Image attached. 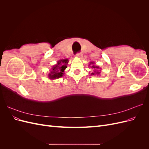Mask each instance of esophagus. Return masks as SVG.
<instances>
[{
  "label": "esophagus",
  "instance_id": "1",
  "mask_svg": "<svg viewBox=\"0 0 149 149\" xmlns=\"http://www.w3.org/2000/svg\"><path fill=\"white\" fill-rule=\"evenodd\" d=\"M76 56L78 57V58H83V54L81 53H78L76 55Z\"/></svg>",
  "mask_w": 149,
  "mask_h": 149
}]
</instances>
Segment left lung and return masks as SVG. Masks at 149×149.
<instances>
[{
	"label": "left lung",
	"mask_w": 149,
	"mask_h": 149,
	"mask_svg": "<svg viewBox=\"0 0 149 149\" xmlns=\"http://www.w3.org/2000/svg\"><path fill=\"white\" fill-rule=\"evenodd\" d=\"M94 62H91V63H90L89 66H90V65H91V68H93V69H94V70H98V69H100V67H99V66H95V65H94ZM94 71V73H91V74L94 75V74H97V75H99V74H100V72H97V71Z\"/></svg>",
	"instance_id": "obj_1"
}]
</instances>
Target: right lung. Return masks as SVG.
Here are the masks:
<instances>
[{"mask_svg": "<svg viewBox=\"0 0 149 149\" xmlns=\"http://www.w3.org/2000/svg\"><path fill=\"white\" fill-rule=\"evenodd\" d=\"M68 63V60L63 59L58 61L56 65L52 68V70L48 74V78L51 79H55L62 77L64 74L63 72L66 68V65Z\"/></svg>", "mask_w": 149, "mask_h": 149, "instance_id": "right-lung-1", "label": "right lung"}]
</instances>
